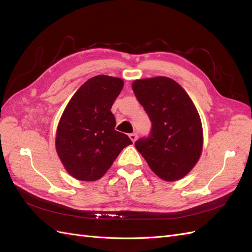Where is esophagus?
<instances>
[{
	"mask_svg": "<svg viewBox=\"0 0 252 252\" xmlns=\"http://www.w3.org/2000/svg\"><path fill=\"white\" fill-rule=\"evenodd\" d=\"M129 138H130V140L134 143L136 141V139H138V134H136V133H130V134H129Z\"/></svg>",
	"mask_w": 252,
	"mask_h": 252,
	"instance_id": "34e87169",
	"label": "esophagus"
}]
</instances>
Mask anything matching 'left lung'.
<instances>
[{"instance_id": "8db88e82", "label": "left lung", "mask_w": 252, "mask_h": 252, "mask_svg": "<svg viewBox=\"0 0 252 252\" xmlns=\"http://www.w3.org/2000/svg\"><path fill=\"white\" fill-rule=\"evenodd\" d=\"M132 89L151 122L134 146L161 179H182L199 161L203 147L200 116L179 84L165 77L134 81Z\"/></svg>"}]
</instances>
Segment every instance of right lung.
Instances as JSON below:
<instances>
[{
  "mask_svg": "<svg viewBox=\"0 0 252 252\" xmlns=\"http://www.w3.org/2000/svg\"><path fill=\"white\" fill-rule=\"evenodd\" d=\"M123 80L96 75L78 89L65 108L57 130L56 147L66 170L80 181H96L122 149L132 144L117 131L110 111Z\"/></svg>",
  "mask_w": 252,
  "mask_h": 252,
  "instance_id": "1",
  "label": "right lung"
}]
</instances>
